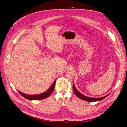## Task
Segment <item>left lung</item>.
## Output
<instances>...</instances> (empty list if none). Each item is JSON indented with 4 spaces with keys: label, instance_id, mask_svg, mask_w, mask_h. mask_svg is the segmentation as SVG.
I'll list each match as a JSON object with an SVG mask.
<instances>
[{
    "label": "left lung",
    "instance_id": "left-lung-1",
    "mask_svg": "<svg viewBox=\"0 0 127 127\" xmlns=\"http://www.w3.org/2000/svg\"><path fill=\"white\" fill-rule=\"evenodd\" d=\"M72 87H73V90H74L75 94L76 95V96L79 97V98H80L81 99H82L83 100H85V101H90V102H94V101H100L101 100L104 99L105 98H106L107 96H108L109 95V94L107 95L106 96H105L103 97H101V98H91V97H86L84 95H83V94H82L81 93H80L75 88V86L74 85V84H73V85H72Z\"/></svg>",
    "mask_w": 127,
    "mask_h": 127
}]
</instances>
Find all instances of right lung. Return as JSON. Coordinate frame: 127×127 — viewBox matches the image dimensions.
Returning a JSON list of instances; mask_svg holds the SVG:
<instances>
[{
    "mask_svg": "<svg viewBox=\"0 0 127 127\" xmlns=\"http://www.w3.org/2000/svg\"><path fill=\"white\" fill-rule=\"evenodd\" d=\"M56 80H55L53 82V83L52 84V85L50 86V88L47 91H46L43 93H41L40 94L38 95H27L22 93V92L18 91V93L21 94L23 97L24 98L29 99V100H41L45 98H47L49 97L53 92V90H54L55 84H56Z\"/></svg>",
    "mask_w": 127,
    "mask_h": 127,
    "instance_id": "1",
    "label": "right lung"
}]
</instances>
